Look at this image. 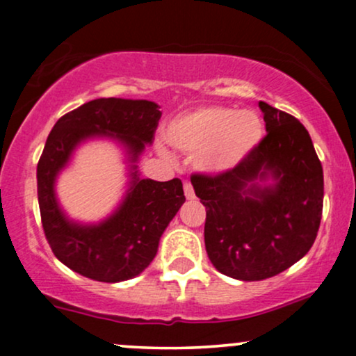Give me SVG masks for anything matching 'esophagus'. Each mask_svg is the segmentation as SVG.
<instances>
[{
    "mask_svg": "<svg viewBox=\"0 0 356 356\" xmlns=\"http://www.w3.org/2000/svg\"><path fill=\"white\" fill-rule=\"evenodd\" d=\"M184 194H186V199H194L195 197L194 189H192V186L189 182L184 184Z\"/></svg>",
    "mask_w": 356,
    "mask_h": 356,
    "instance_id": "1",
    "label": "esophagus"
}]
</instances>
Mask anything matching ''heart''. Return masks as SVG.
Segmentation results:
<instances>
[{"label": "heart", "mask_w": 356, "mask_h": 356, "mask_svg": "<svg viewBox=\"0 0 356 356\" xmlns=\"http://www.w3.org/2000/svg\"><path fill=\"white\" fill-rule=\"evenodd\" d=\"M263 136L264 124L256 112H238L224 105H204L179 113L164 130L167 144L195 155L197 169L212 175L238 169Z\"/></svg>", "instance_id": "heart-1"}]
</instances>
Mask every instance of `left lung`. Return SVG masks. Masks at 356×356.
<instances>
[{
  "label": "left lung",
  "mask_w": 356,
  "mask_h": 356,
  "mask_svg": "<svg viewBox=\"0 0 356 356\" xmlns=\"http://www.w3.org/2000/svg\"><path fill=\"white\" fill-rule=\"evenodd\" d=\"M266 137L238 169L192 175L206 206L211 263L239 281H261L298 263L313 246L323 211V167L308 130L259 102Z\"/></svg>",
  "instance_id": "1"
}]
</instances>
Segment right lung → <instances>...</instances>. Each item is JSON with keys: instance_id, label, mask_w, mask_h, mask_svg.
I'll use <instances>...</instances> for the list:
<instances>
[{"instance_id": "right-lung-1", "label": "right lung", "mask_w": 356, "mask_h": 356, "mask_svg": "<svg viewBox=\"0 0 356 356\" xmlns=\"http://www.w3.org/2000/svg\"><path fill=\"white\" fill-rule=\"evenodd\" d=\"M155 102L97 99L63 115L51 129L36 167L38 204L51 251L72 271L120 283L140 275L157 254L165 227L186 202L181 179H142L138 159L152 144L162 112ZM108 138L124 150L127 191L119 206L99 223L70 220L56 197L58 175L85 141Z\"/></svg>"}]
</instances>
